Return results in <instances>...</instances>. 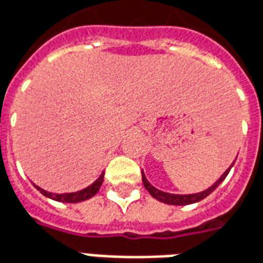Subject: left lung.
<instances>
[{"label": "left lung", "mask_w": 263, "mask_h": 263, "mask_svg": "<svg viewBox=\"0 0 263 263\" xmlns=\"http://www.w3.org/2000/svg\"><path fill=\"white\" fill-rule=\"evenodd\" d=\"M234 164V163H233ZM233 164H231L227 170L223 173V176L219 178V180L216 181L215 184L212 186H209L208 190H205V191L202 192H198V194H190V195H177V194H168V192H163L160 191V190H157V188H155V186L152 185L151 182L146 180V177H145V174H143V171H142V182H143V185H145V188L147 190V192L151 194L155 199H157V201L163 202V203H167V205H177V206H181V205H190V203H195V202H199L202 201V199H205L206 196L211 195L212 192L215 191L217 186L220 185L221 182H223V180H224L226 177H227V174H229V171L231 170V167H233Z\"/></svg>", "instance_id": "left-lung-1"}]
</instances>
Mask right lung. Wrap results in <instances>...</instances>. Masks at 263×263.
<instances>
[{"label":"right lung","mask_w":263,"mask_h":263,"mask_svg":"<svg viewBox=\"0 0 263 263\" xmlns=\"http://www.w3.org/2000/svg\"><path fill=\"white\" fill-rule=\"evenodd\" d=\"M103 178H104V173L100 174V177L97 178L95 182H93L92 185L86 186V188H83L81 191L77 192H69V194H52V192H48L46 190H43L40 186H36V190L40 191L44 196H47V198H51L54 201L58 202H65V203H77V202H82L86 201V199H90L92 196H95L100 190V186L103 184Z\"/></svg>","instance_id":"obj_1"}]
</instances>
